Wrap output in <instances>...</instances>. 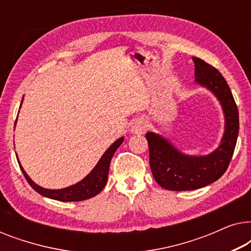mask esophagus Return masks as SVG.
Wrapping results in <instances>:
<instances>
[{"mask_svg":"<svg viewBox=\"0 0 251 251\" xmlns=\"http://www.w3.org/2000/svg\"><path fill=\"white\" fill-rule=\"evenodd\" d=\"M146 128H147V125H146V121L144 119H136L133 120L132 123H131V132L133 135H143L144 132L146 131Z\"/></svg>","mask_w":251,"mask_h":251,"instance_id":"1","label":"esophagus"}]
</instances>
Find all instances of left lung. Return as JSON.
I'll return each mask as SVG.
<instances>
[{
	"instance_id": "8db88e82",
	"label": "left lung",
	"mask_w": 251,
	"mask_h": 251,
	"mask_svg": "<svg viewBox=\"0 0 251 251\" xmlns=\"http://www.w3.org/2000/svg\"><path fill=\"white\" fill-rule=\"evenodd\" d=\"M194 83L218 99L224 113V133L219 145L207 155H188L166 137L147 132L150 166L154 179L169 191H192L219 179L227 169L239 135V111L232 91L223 75L200 58L193 57Z\"/></svg>"
}]
</instances>
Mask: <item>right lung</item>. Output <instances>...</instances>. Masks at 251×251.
<instances>
[{"mask_svg":"<svg viewBox=\"0 0 251 251\" xmlns=\"http://www.w3.org/2000/svg\"><path fill=\"white\" fill-rule=\"evenodd\" d=\"M22 104H23V100H22ZM22 104H20V107H22ZM123 140H125V137H121V138L116 139L115 142L105 151V153L102 154L100 159H99L98 163L96 164L94 169H92L90 173L83 178V179L80 180L76 184L71 185V186L68 187L60 188V190H50V188H44L42 186H40V185L34 183V181L30 179L28 175L26 174V171L24 170V168L19 162L18 156H17V160H18L19 167L23 171L24 176H25L27 181H28V184L37 192V193L43 195V197L52 199V200H57V201H63V202L83 201L92 197H96V195L100 193L102 188L105 187L106 183H107L109 163H111V160L113 155H114L115 151L119 149V146L123 143Z\"/></svg>","mask_w":251,"mask_h":251,"instance_id":"1","label":"right lung"}]
</instances>
